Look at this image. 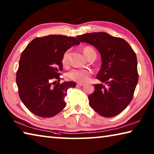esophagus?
I'll return each mask as SVG.
<instances>
[{
	"mask_svg": "<svg viewBox=\"0 0 154 154\" xmlns=\"http://www.w3.org/2000/svg\"><path fill=\"white\" fill-rule=\"evenodd\" d=\"M83 85V83H77V86H82Z\"/></svg>",
	"mask_w": 154,
	"mask_h": 154,
	"instance_id": "34e87169",
	"label": "esophagus"
}]
</instances>
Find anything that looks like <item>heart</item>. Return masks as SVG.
Here are the masks:
<instances>
[{
    "mask_svg": "<svg viewBox=\"0 0 154 154\" xmlns=\"http://www.w3.org/2000/svg\"><path fill=\"white\" fill-rule=\"evenodd\" d=\"M69 53V51L67 50L62 56V63L63 65H66L68 64ZM83 54L88 59L92 56H96L94 49L90 46H86L83 48ZM91 74H92V71L90 69H72L66 73V78L69 80L75 81L79 83H83L89 80Z\"/></svg>",
    "mask_w": 154,
    "mask_h": 154,
    "instance_id": "heart-1",
    "label": "heart"
}]
</instances>
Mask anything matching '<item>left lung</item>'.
Returning <instances> with one entry per match:
<instances>
[{"label": "left lung", "instance_id": "left-lung-1", "mask_svg": "<svg viewBox=\"0 0 154 154\" xmlns=\"http://www.w3.org/2000/svg\"><path fill=\"white\" fill-rule=\"evenodd\" d=\"M77 38L97 49L102 60L96 76L101 83L94 85V92L88 96L90 106L105 118L117 116L133 98L139 79L136 54L123 38L106 32L87 33Z\"/></svg>", "mask_w": 154, "mask_h": 154}]
</instances>
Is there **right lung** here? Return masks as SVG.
Wrapping results in <instances>:
<instances>
[{
    "instance_id": "1",
    "label": "right lung",
    "mask_w": 154,
    "mask_h": 154,
    "mask_svg": "<svg viewBox=\"0 0 154 154\" xmlns=\"http://www.w3.org/2000/svg\"><path fill=\"white\" fill-rule=\"evenodd\" d=\"M80 42L73 36L52 35L37 37L21 55L16 74L18 93L30 111L41 118H51L65 106L64 98L74 82L60 83L64 53ZM51 80H56L51 83ZM58 81V82H57Z\"/></svg>"
}]
</instances>
